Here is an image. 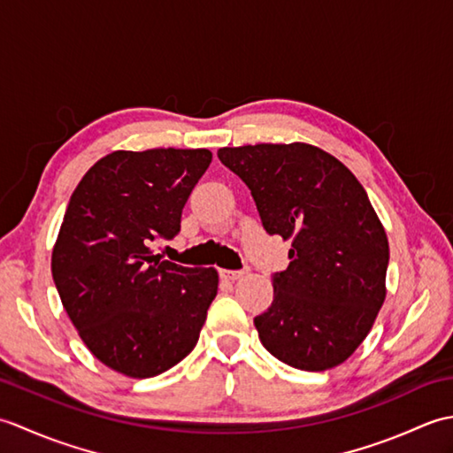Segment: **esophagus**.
I'll list each match as a JSON object with an SVG mask.
<instances>
[{"mask_svg": "<svg viewBox=\"0 0 453 453\" xmlns=\"http://www.w3.org/2000/svg\"><path fill=\"white\" fill-rule=\"evenodd\" d=\"M219 276L224 278V280H239V278L245 276V271H227V268H221Z\"/></svg>", "mask_w": 453, "mask_h": 453, "instance_id": "esophagus-1", "label": "esophagus"}]
</instances>
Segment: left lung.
I'll use <instances>...</instances> for the list:
<instances>
[{
	"instance_id": "8db88e82",
	"label": "left lung",
	"mask_w": 453,
	"mask_h": 453,
	"mask_svg": "<svg viewBox=\"0 0 453 453\" xmlns=\"http://www.w3.org/2000/svg\"><path fill=\"white\" fill-rule=\"evenodd\" d=\"M268 234L292 242L290 265L273 278L274 300L255 317L265 349L305 372L350 358L386 302L389 243L349 167L311 143L221 148Z\"/></svg>"
}]
</instances>
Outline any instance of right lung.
Masks as SVG:
<instances>
[{
    "label": "right lung",
    "mask_w": 453,
    "mask_h": 453,
    "mask_svg": "<svg viewBox=\"0 0 453 453\" xmlns=\"http://www.w3.org/2000/svg\"><path fill=\"white\" fill-rule=\"evenodd\" d=\"M208 150H119L73 190L52 249L64 310L95 358L128 378H153L195 349L218 294L216 268L153 255L171 239Z\"/></svg>",
    "instance_id": "obj_1"
}]
</instances>
